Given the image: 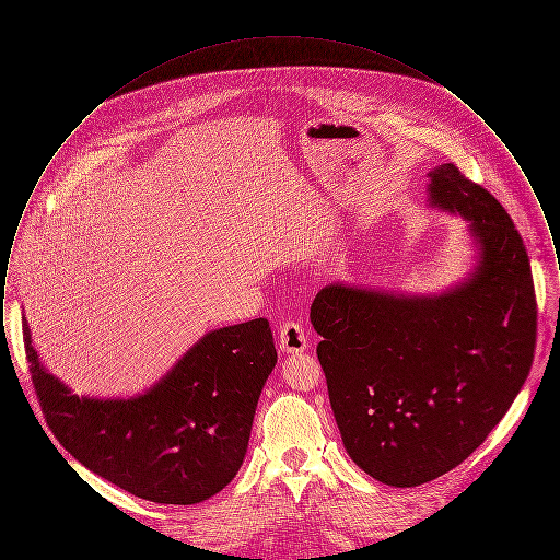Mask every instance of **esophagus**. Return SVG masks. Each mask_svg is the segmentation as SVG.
<instances>
[{"mask_svg":"<svg viewBox=\"0 0 560 560\" xmlns=\"http://www.w3.org/2000/svg\"><path fill=\"white\" fill-rule=\"evenodd\" d=\"M279 348L288 354L304 352L308 348V336L300 323L288 320L279 329Z\"/></svg>","mask_w":560,"mask_h":560,"instance_id":"34e87169","label":"esophagus"}]
</instances>
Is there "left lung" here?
<instances>
[{
	"label": "left lung",
	"instance_id": "obj_1",
	"mask_svg": "<svg viewBox=\"0 0 560 560\" xmlns=\"http://www.w3.org/2000/svg\"><path fill=\"white\" fill-rule=\"evenodd\" d=\"M428 206L459 215L470 270L439 293L323 288L311 323L350 459L390 487L462 464L506 416L535 348L527 249L498 199L453 163L428 172Z\"/></svg>",
	"mask_w": 560,
	"mask_h": 560
}]
</instances>
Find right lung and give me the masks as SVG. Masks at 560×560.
<instances>
[{"label": "right lung", "instance_id": "1", "mask_svg": "<svg viewBox=\"0 0 560 560\" xmlns=\"http://www.w3.org/2000/svg\"><path fill=\"white\" fill-rule=\"evenodd\" d=\"M28 370L58 443L94 475L155 504H199L240 472L277 350L267 319L212 329L133 397H80L44 368L23 323Z\"/></svg>", "mask_w": 560, "mask_h": 560}]
</instances>
